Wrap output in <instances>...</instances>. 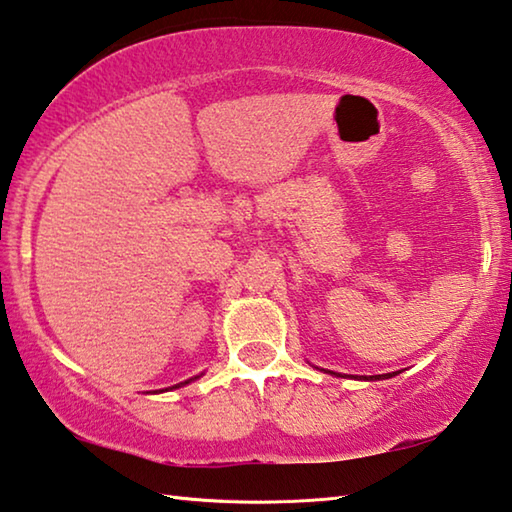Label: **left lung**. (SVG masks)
Here are the masks:
<instances>
[{
  "instance_id": "obj_1",
  "label": "left lung",
  "mask_w": 512,
  "mask_h": 512,
  "mask_svg": "<svg viewBox=\"0 0 512 512\" xmlns=\"http://www.w3.org/2000/svg\"><path fill=\"white\" fill-rule=\"evenodd\" d=\"M391 375H393V373H387V375H378V378H375V380H382V378H391Z\"/></svg>"
}]
</instances>
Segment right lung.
Masks as SVG:
<instances>
[{
  "mask_svg": "<svg viewBox=\"0 0 512 512\" xmlns=\"http://www.w3.org/2000/svg\"><path fill=\"white\" fill-rule=\"evenodd\" d=\"M184 384H186V382H184ZM173 389H175V387H173Z\"/></svg>",
  "mask_w": 512,
  "mask_h": 512,
  "instance_id": "right-lung-1",
  "label": "right lung"
}]
</instances>
